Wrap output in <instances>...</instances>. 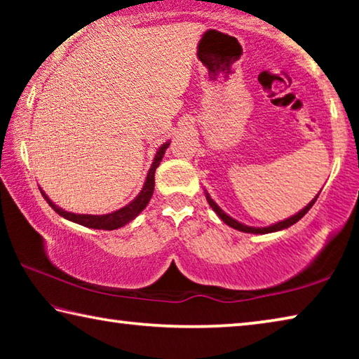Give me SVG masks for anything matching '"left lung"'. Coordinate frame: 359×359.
Returning <instances> with one entry per match:
<instances>
[{"instance_id":"left-lung-1","label":"left lung","mask_w":359,"mask_h":359,"mask_svg":"<svg viewBox=\"0 0 359 359\" xmlns=\"http://www.w3.org/2000/svg\"><path fill=\"white\" fill-rule=\"evenodd\" d=\"M320 194V193H318ZM318 194L317 196H315L311 203H309L306 208L304 209H301L299 212H297L296 215H293V217H290V218H285V220H282V222H277V223H274V224H271V226H264V228H255V226H247V224H244V223H241V222H238V220H234L233 217H229L228 214H224V212L218 208V204L214 201V199L210 198V194L205 191V199H208V203L210 204V208L214 209V212L215 214L222 218V220L228 224V226H231V228H234V229H238V231H242V233H252V234H267V233H276V231H282V229H285V228H290L291 224H294L296 222H299L301 218L307 214L309 210H311V208L312 205L315 204V201H317V198H318Z\"/></svg>"}]
</instances>
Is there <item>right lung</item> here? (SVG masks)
<instances>
[{
  "instance_id": "add662e5",
  "label": "right lung",
  "mask_w": 359,
  "mask_h": 359,
  "mask_svg": "<svg viewBox=\"0 0 359 359\" xmlns=\"http://www.w3.org/2000/svg\"><path fill=\"white\" fill-rule=\"evenodd\" d=\"M169 144L171 142H165L161 145L160 149L156 150L155 158H154V163H151V166L147 172V179L144 182V187L142 190L139 191L137 196L133 199L130 204H126L125 208H121L115 212H111V214H106V215H87V214H72V212H66L62 208H58V205L52 201V199H48L47 194L41 190L42 196H44L46 201L48 203V205L57 212L58 215H62L63 218L69 222H74L82 224V226H87V228H93V229H106V231H112V229H117L125 226L126 223H130L131 220H135V218L141 214V212L147 208V204L150 201L151 194H154V188H155V171L156 168L160 166V161L161 158L165 156V151L169 147Z\"/></svg>"
}]
</instances>
